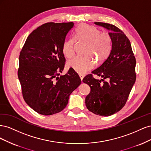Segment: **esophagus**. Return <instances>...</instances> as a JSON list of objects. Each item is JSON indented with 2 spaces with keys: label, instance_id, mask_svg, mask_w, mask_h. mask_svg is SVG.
I'll list each match as a JSON object with an SVG mask.
<instances>
[{
  "label": "esophagus",
  "instance_id": "esophagus-1",
  "mask_svg": "<svg viewBox=\"0 0 151 151\" xmlns=\"http://www.w3.org/2000/svg\"><path fill=\"white\" fill-rule=\"evenodd\" d=\"M79 77H80V79H81V80L83 81V78H84V75H83V74H79Z\"/></svg>",
  "mask_w": 151,
  "mask_h": 151
}]
</instances>
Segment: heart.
<instances>
[{"instance_id":"1","label":"heart","mask_w":151,"mask_h":151,"mask_svg":"<svg viewBox=\"0 0 151 151\" xmlns=\"http://www.w3.org/2000/svg\"><path fill=\"white\" fill-rule=\"evenodd\" d=\"M74 38L78 42L86 43L84 56L76 57L67 62L68 67L79 74H85L92 69L94 61L97 63L104 62L110 53L112 43L110 36L106 33H101L94 26L81 24L74 32ZM62 52L67 58L74 55V40L68 38L62 45Z\"/></svg>"}]
</instances>
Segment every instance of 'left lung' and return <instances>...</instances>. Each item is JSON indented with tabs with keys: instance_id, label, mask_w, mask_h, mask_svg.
Here are the masks:
<instances>
[{
	"instance_id": "obj_1",
	"label": "left lung",
	"mask_w": 151,
	"mask_h": 151,
	"mask_svg": "<svg viewBox=\"0 0 151 151\" xmlns=\"http://www.w3.org/2000/svg\"><path fill=\"white\" fill-rule=\"evenodd\" d=\"M94 24L109 31L108 35L112 47L106 60L92 72L93 74L103 79H96L92 74H89L83 80L91 88L85 103L90 111L108 116L119 111L125 106L136 79V60L130 40L122 30L104 22Z\"/></svg>"
}]
</instances>
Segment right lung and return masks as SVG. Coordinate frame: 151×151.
Listing matches in <instances>:
<instances>
[{
    "label": "right lung",
    "instance_id": "add662e5",
    "mask_svg": "<svg viewBox=\"0 0 151 151\" xmlns=\"http://www.w3.org/2000/svg\"><path fill=\"white\" fill-rule=\"evenodd\" d=\"M74 22H47L27 38L20 52L18 78L25 102L41 115L60 112L81 80L70 68L60 76L65 58L62 45Z\"/></svg>",
    "mask_w": 151,
    "mask_h": 151
}]
</instances>
